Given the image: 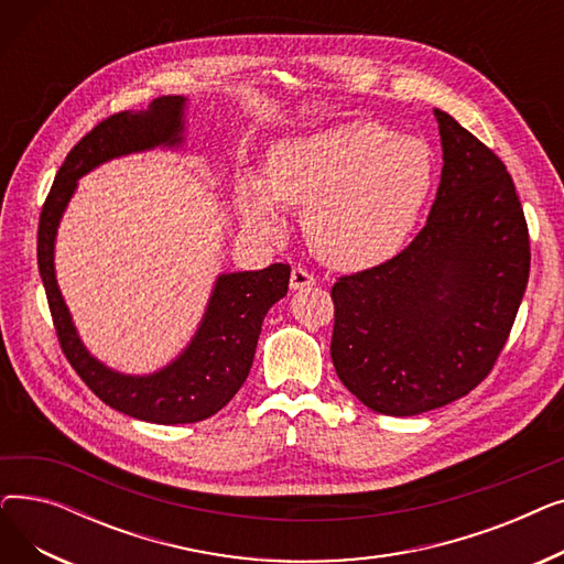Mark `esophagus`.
<instances>
[{"instance_id":"34e87169","label":"esophagus","mask_w":564,"mask_h":564,"mask_svg":"<svg viewBox=\"0 0 564 564\" xmlns=\"http://www.w3.org/2000/svg\"><path fill=\"white\" fill-rule=\"evenodd\" d=\"M311 285H315L313 274L302 270V267H294V270L290 272V290L297 292V290H304V288H311Z\"/></svg>"}]
</instances>
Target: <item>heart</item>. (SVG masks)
<instances>
[{
	"instance_id": "heart-1",
	"label": "heart",
	"mask_w": 564,
	"mask_h": 564,
	"mask_svg": "<svg viewBox=\"0 0 564 564\" xmlns=\"http://www.w3.org/2000/svg\"><path fill=\"white\" fill-rule=\"evenodd\" d=\"M434 185L432 148L372 121L340 123L272 145L264 177L237 175L235 200L258 235L283 230L279 205L304 210L311 249L334 270L395 258Z\"/></svg>"
}]
</instances>
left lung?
Here are the masks:
<instances>
[{"label":"left lung","instance_id":"8db88e82","mask_svg":"<svg viewBox=\"0 0 564 564\" xmlns=\"http://www.w3.org/2000/svg\"><path fill=\"white\" fill-rule=\"evenodd\" d=\"M443 169L425 228L402 253L334 288V368L387 416L438 409L489 375L521 306L528 226L489 148L434 109Z\"/></svg>","mask_w":564,"mask_h":564}]
</instances>
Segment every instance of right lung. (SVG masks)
Segmentation results:
<instances>
[{"mask_svg": "<svg viewBox=\"0 0 564 564\" xmlns=\"http://www.w3.org/2000/svg\"><path fill=\"white\" fill-rule=\"evenodd\" d=\"M187 107L185 96H162L145 109L113 113L96 126L58 169L39 224V272L66 359L105 404L158 425L210 419L240 391L253 364L262 319L288 294L290 267L274 262L258 272L219 274L198 327L181 354L153 372L130 375L109 368L84 345L58 290L54 247L79 177L111 160L155 148L183 151Z\"/></svg>", "mask_w": 564, "mask_h": 564, "instance_id": "1", "label": "right lung"}]
</instances>
